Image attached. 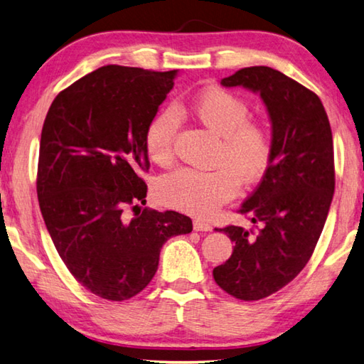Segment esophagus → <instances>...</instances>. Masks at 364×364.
Returning <instances> with one entry per match:
<instances>
[{
    "label": "esophagus",
    "mask_w": 364,
    "mask_h": 364,
    "mask_svg": "<svg viewBox=\"0 0 364 364\" xmlns=\"http://www.w3.org/2000/svg\"><path fill=\"white\" fill-rule=\"evenodd\" d=\"M193 228L195 231H212V226L208 222H203V220H195Z\"/></svg>",
    "instance_id": "34e87169"
}]
</instances>
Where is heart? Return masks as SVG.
<instances>
[{"mask_svg":"<svg viewBox=\"0 0 364 364\" xmlns=\"http://www.w3.org/2000/svg\"><path fill=\"white\" fill-rule=\"evenodd\" d=\"M182 105L154 115L144 133L147 156L159 166L174 160V139L179 132ZM190 112L205 128L220 136L210 171L177 168L156 182V198L168 208L196 217H209L237 195L241 181L250 185L262 179L274 155L269 123L250 119V106L242 97L225 88H208L190 105Z\"/></svg>","mask_w":364,"mask_h":364,"instance_id":"heart-1","label":"heart"}]
</instances>
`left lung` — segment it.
I'll list each match as a JSON object with an SVG mask.
<instances>
[{
  "label": "left lung",
  "instance_id": "1",
  "mask_svg": "<svg viewBox=\"0 0 364 364\" xmlns=\"http://www.w3.org/2000/svg\"><path fill=\"white\" fill-rule=\"evenodd\" d=\"M222 85L258 92L272 122V161L237 210L255 228H215L235 250L212 271L232 298L258 301L290 284L318 242L336 185L333 134L317 95L272 68H242Z\"/></svg>",
  "mask_w": 364,
  "mask_h": 364
}]
</instances>
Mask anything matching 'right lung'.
Wrapping results in <instances>:
<instances>
[{
  "label": "right lung",
  "instance_id": "add662e5",
  "mask_svg": "<svg viewBox=\"0 0 364 364\" xmlns=\"http://www.w3.org/2000/svg\"><path fill=\"white\" fill-rule=\"evenodd\" d=\"M176 73L101 66L61 90L46 115L41 214L68 271L102 299L136 296L159 269L163 244L193 230L179 212L139 208L150 168L144 133Z\"/></svg>",
  "mask_w": 364,
  "mask_h": 364
}]
</instances>
